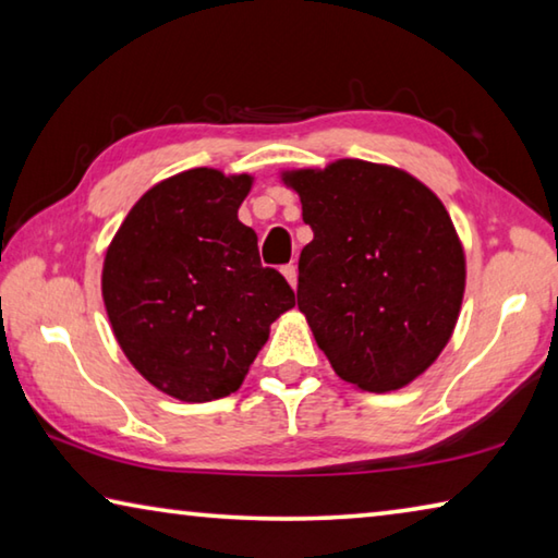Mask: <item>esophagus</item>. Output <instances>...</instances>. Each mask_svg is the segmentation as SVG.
Masks as SVG:
<instances>
[{"instance_id":"esophagus-1","label":"esophagus","mask_w":558,"mask_h":558,"mask_svg":"<svg viewBox=\"0 0 558 558\" xmlns=\"http://www.w3.org/2000/svg\"><path fill=\"white\" fill-rule=\"evenodd\" d=\"M282 276L288 278V282L292 288H298V266H292V263H288V266H282Z\"/></svg>"}]
</instances>
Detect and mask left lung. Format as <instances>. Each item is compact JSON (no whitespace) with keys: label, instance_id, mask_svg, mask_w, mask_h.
Wrapping results in <instances>:
<instances>
[{"label":"left lung","instance_id":"8db88e82","mask_svg":"<svg viewBox=\"0 0 558 558\" xmlns=\"http://www.w3.org/2000/svg\"><path fill=\"white\" fill-rule=\"evenodd\" d=\"M315 239L300 253L298 307L339 379L401 389L448 344L465 258L436 194L393 167L339 159L286 177Z\"/></svg>","mask_w":558,"mask_h":558}]
</instances>
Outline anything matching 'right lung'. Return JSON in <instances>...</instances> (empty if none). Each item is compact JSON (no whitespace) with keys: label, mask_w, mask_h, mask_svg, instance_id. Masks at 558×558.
<instances>
[{"label":"right lung","mask_w":558,"mask_h":558,"mask_svg":"<svg viewBox=\"0 0 558 558\" xmlns=\"http://www.w3.org/2000/svg\"><path fill=\"white\" fill-rule=\"evenodd\" d=\"M251 177L189 169L140 199L112 239L102 300L132 366L174 399H223L243 384L268 327L295 305L258 235L239 221Z\"/></svg>","instance_id":"right-lung-1"}]
</instances>
